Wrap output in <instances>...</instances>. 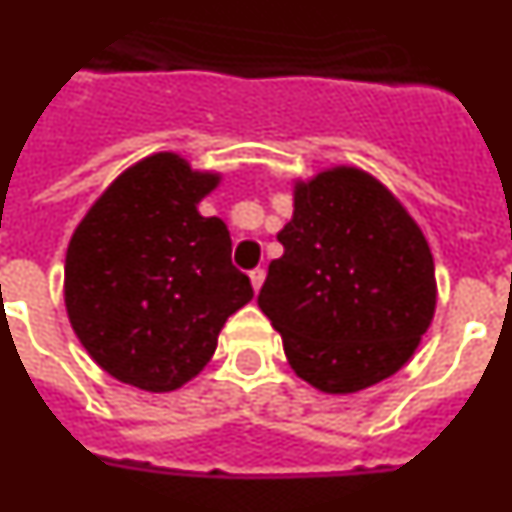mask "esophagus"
Segmentation results:
<instances>
[{
    "label": "esophagus",
    "instance_id": "esophagus-1",
    "mask_svg": "<svg viewBox=\"0 0 512 512\" xmlns=\"http://www.w3.org/2000/svg\"><path fill=\"white\" fill-rule=\"evenodd\" d=\"M248 277H251V284H253V289H256V292H259V289H261V284H264L266 271H264V269H253L251 274H248Z\"/></svg>",
    "mask_w": 512,
    "mask_h": 512
}]
</instances>
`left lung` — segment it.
Wrapping results in <instances>:
<instances>
[{
	"label": "left lung",
	"mask_w": 512,
	"mask_h": 512,
	"mask_svg": "<svg viewBox=\"0 0 512 512\" xmlns=\"http://www.w3.org/2000/svg\"><path fill=\"white\" fill-rule=\"evenodd\" d=\"M284 246L259 292L289 364L330 395L359 392L413 356L436 310L433 256L374 176L333 169L297 184Z\"/></svg>",
	"instance_id": "1"
}]
</instances>
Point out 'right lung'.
Listing matches in <instances>:
<instances>
[{
  "mask_svg": "<svg viewBox=\"0 0 512 512\" xmlns=\"http://www.w3.org/2000/svg\"><path fill=\"white\" fill-rule=\"evenodd\" d=\"M217 184L174 153L117 176L76 228L66 253V310L104 372L146 392L200 374L217 333L253 297L230 261L220 217L197 205Z\"/></svg>",
  "mask_w": 512,
  "mask_h": 512,
  "instance_id": "1",
  "label": "right lung"
}]
</instances>
